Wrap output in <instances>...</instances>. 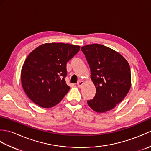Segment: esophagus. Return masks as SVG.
I'll use <instances>...</instances> for the list:
<instances>
[{
	"instance_id": "esophagus-1",
	"label": "esophagus",
	"mask_w": 151,
	"mask_h": 151,
	"mask_svg": "<svg viewBox=\"0 0 151 151\" xmlns=\"http://www.w3.org/2000/svg\"><path fill=\"white\" fill-rule=\"evenodd\" d=\"M83 84H84V82L82 81L77 82V86H78V88H81L82 86H83Z\"/></svg>"
}]
</instances>
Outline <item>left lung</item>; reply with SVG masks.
I'll return each instance as SVG.
<instances>
[{"label": "left lung", "instance_id": "left-lung-1", "mask_svg": "<svg viewBox=\"0 0 151 151\" xmlns=\"http://www.w3.org/2000/svg\"><path fill=\"white\" fill-rule=\"evenodd\" d=\"M96 87L93 99L87 101L99 113L111 110L125 97L131 86L129 63L119 53L101 44L82 47Z\"/></svg>", "mask_w": 151, "mask_h": 151}]
</instances>
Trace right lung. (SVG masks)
<instances>
[{
	"instance_id": "right-lung-1",
	"label": "right lung",
	"mask_w": 151,
	"mask_h": 151,
	"mask_svg": "<svg viewBox=\"0 0 151 151\" xmlns=\"http://www.w3.org/2000/svg\"><path fill=\"white\" fill-rule=\"evenodd\" d=\"M80 46L68 43H45L35 49L25 60L21 83L25 93L35 104L51 108L69 90L65 78L67 62L78 52Z\"/></svg>"
}]
</instances>
